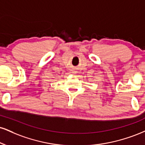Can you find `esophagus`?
<instances>
[{
  "label": "esophagus",
  "instance_id": "1",
  "mask_svg": "<svg viewBox=\"0 0 145 145\" xmlns=\"http://www.w3.org/2000/svg\"><path fill=\"white\" fill-rule=\"evenodd\" d=\"M75 72H76V71H74V72H73V73H75Z\"/></svg>",
  "mask_w": 145,
  "mask_h": 145
}]
</instances>
